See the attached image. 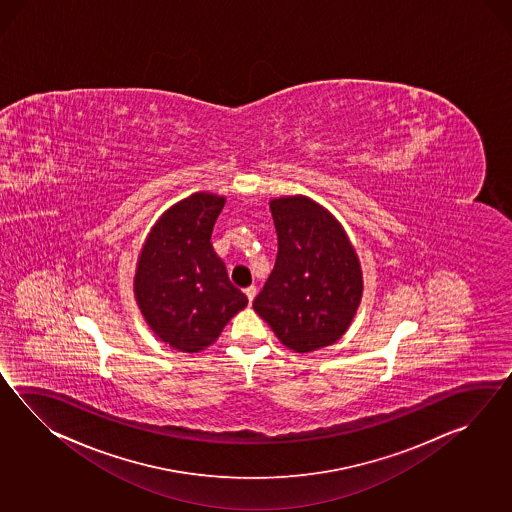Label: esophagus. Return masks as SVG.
Segmentation results:
<instances>
[{"label": "esophagus", "instance_id": "esophagus-1", "mask_svg": "<svg viewBox=\"0 0 512 512\" xmlns=\"http://www.w3.org/2000/svg\"><path fill=\"white\" fill-rule=\"evenodd\" d=\"M244 294H246V297H248V301H253L255 299V296H257V288L255 286H248L246 290H244Z\"/></svg>", "mask_w": 512, "mask_h": 512}]
</instances>
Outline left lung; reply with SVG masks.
I'll use <instances>...</instances> for the list:
<instances>
[{
	"instance_id": "left-lung-1",
	"label": "left lung",
	"mask_w": 512,
	"mask_h": 512,
	"mask_svg": "<svg viewBox=\"0 0 512 512\" xmlns=\"http://www.w3.org/2000/svg\"><path fill=\"white\" fill-rule=\"evenodd\" d=\"M279 251L253 301L284 347L310 353L340 340L364 294L362 266L338 218L303 194L270 200Z\"/></svg>"
}]
</instances>
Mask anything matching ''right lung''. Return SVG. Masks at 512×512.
Masks as SVG:
<instances>
[{
  "label": "right lung",
  "instance_id": "1",
  "mask_svg": "<svg viewBox=\"0 0 512 512\" xmlns=\"http://www.w3.org/2000/svg\"><path fill=\"white\" fill-rule=\"evenodd\" d=\"M226 196L193 193L150 229L137 257L134 296L148 327L182 353L213 345L248 297L229 281L211 244Z\"/></svg>",
  "mask_w": 512,
  "mask_h": 512
}]
</instances>
